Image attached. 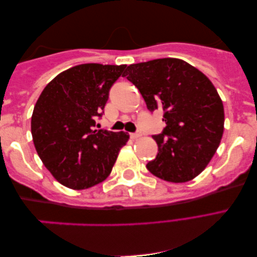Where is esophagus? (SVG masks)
I'll return each mask as SVG.
<instances>
[{
	"label": "esophagus",
	"mask_w": 257,
	"mask_h": 257,
	"mask_svg": "<svg viewBox=\"0 0 257 257\" xmlns=\"http://www.w3.org/2000/svg\"><path fill=\"white\" fill-rule=\"evenodd\" d=\"M141 132H136V133H131V138L132 139H139V138H141Z\"/></svg>",
	"instance_id": "obj_1"
}]
</instances>
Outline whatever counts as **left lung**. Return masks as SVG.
Segmentation results:
<instances>
[{
    "label": "left lung",
    "mask_w": 257,
    "mask_h": 257,
    "mask_svg": "<svg viewBox=\"0 0 257 257\" xmlns=\"http://www.w3.org/2000/svg\"><path fill=\"white\" fill-rule=\"evenodd\" d=\"M123 76L136 85L150 111L163 109L166 127L154 136L158 154L147 164L151 174L183 183L203 172L220 146L224 108L205 74L176 58L130 65Z\"/></svg>",
    "instance_id": "1"
}]
</instances>
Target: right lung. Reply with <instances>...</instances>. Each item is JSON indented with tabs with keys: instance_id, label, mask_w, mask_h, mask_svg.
I'll return each instance as SVG.
<instances>
[{
	"instance_id": "1",
	"label": "right lung",
	"mask_w": 257,
	"mask_h": 257,
	"mask_svg": "<svg viewBox=\"0 0 257 257\" xmlns=\"http://www.w3.org/2000/svg\"><path fill=\"white\" fill-rule=\"evenodd\" d=\"M126 65L83 64L57 75L42 91L32 115V136L41 161L59 183L83 190L106 180L126 132L94 130L109 90Z\"/></svg>"
}]
</instances>
